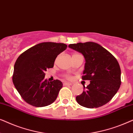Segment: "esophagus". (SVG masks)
<instances>
[{"instance_id": "obj_1", "label": "esophagus", "mask_w": 133, "mask_h": 133, "mask_svg": "<svg viewBox=\"0 0 133 133\" xmlns=\"http://www.w3.org/2000/svg\"><path fill=\"white\" fill-rule=\"evenodd\" d=\"M72 85L71 83H68V82L63 83V85H65V86H70V85Z\"/></svg>"}]
</instances>
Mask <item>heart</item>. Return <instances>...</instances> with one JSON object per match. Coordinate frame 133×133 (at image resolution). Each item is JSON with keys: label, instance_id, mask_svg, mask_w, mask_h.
<instances>
[{"label": "heart", "instance_id": "obj_1", "mask_svg": "<svg viewBox=\"0 0 133 133\" xmlns=\"http://www.w3.org/2000/svg\"><path fill=\"white\" fill-rule=\"evenodd\" d=\"M74 54H72V56L74 55ZM65 77L66 78V79H71L72 78L70 74H65Z\"/></svg>", "mask_w": 133, "mask_h": 133}]
</instances>
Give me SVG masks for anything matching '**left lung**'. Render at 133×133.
I'll return each mask as SVG.
<instances>
[{
	"instance_id": "obj_1",
	"label": "left lung",
	"mask_w": 133,
	"mask_h": 133,
	"mask_svg": "<svg viewBox=\"0 0 133 133\" xmlns=\"http://www.w3.org/2000/svg\"><path fill=\"white\" fill-rule=\"evenodd\" d=\"M81 52L85 59L83 81H90L76 99L81 106L99 108L110 102L121 84V71L117 59L97 43L88 42L68 46Z\"/></svg>"
}]
</instances>
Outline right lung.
Segmentation results:
<instances>
[{"instance_id":"add662e5","label":"right lung","mask_w":133,"mask_h":133,"mask_svg":"<svg viewBox=\"0 0 133 133\" xmlns=\"http://www.w3.org/2000/svg\"><path fill=\"white\" fill-rule=\"evenodd\" d=\"M66 48L64 43H41L28 49L16 60L12 82L28 104L43 107L55 101L63 84L59 80L45 79V72L54 66L57 56Z\"/></svg>"}]
</instances>
